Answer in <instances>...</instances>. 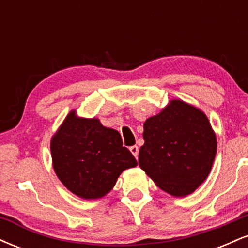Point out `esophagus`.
Wrapping results in <instances>:
<instances>
[{"label": "esophagus", "mask_w": 248, "mask_h": 248, "mask_svg": "<svg viewBox=\"0 0 248 248\" xmlns=\"http://www.w3.org/2000/svg\"><path fill=\"white\" fill-rule=\"evenodd\" d=\"M129 149H130V152H132L133 155L135 156L136 158H138V156H139V147L138 146H133V147H130Z\"/></svg>", "instance_id": "1"}]
</instances>
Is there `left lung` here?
Segmentation results:
<instances>
[{"label":"left lung","mask_w":248,"mask_h":248,"mask_svg":"<svg viewBox=\"0 0 248 248\" xmlns=\"http://www.w3.org/2000/svg\"><path fill=\"white\" fill-rule=\"evenodd\" d=\"M143 129L141 169L171 196L192 193L207 178L217 153V139L207 116L175 99L147 119Z\"/></svg>","instance_id":"1"}]
</instances>
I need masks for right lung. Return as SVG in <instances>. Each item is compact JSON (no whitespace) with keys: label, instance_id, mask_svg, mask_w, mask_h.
<instances>
[{"label":"right lung","instance_id":"obj_1","mask_svg":"<svg viewBox=\"0 0 248 248\" xmlns=\"http://www.w3.org/2000/svg\"><path fill=\"white\" fill-rule=\"evenodd\" d=\"M56 175L71 192L84 199L107 195L124 170L138 166L122 147L120 133L98 119L79 118L71 110L51 139Z\"/></svg>","mask_w":248,"mask_h":248}]
</instances>
